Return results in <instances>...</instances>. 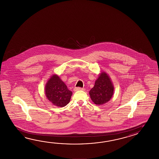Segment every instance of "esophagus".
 Here are the masks:
<instances>
[{
    "mask_svg": "<svg viewBox=\"0 0 159 159\" xmlns=\"http://www.w3.org/2000/svg\"><path fill=\"white\" fill-rule=\"evenodd\" d=\"M84 90H85V89L84 88H75L74 89V91H78V90H83V91H84Z\"/></svg>",
    "mask_w": 159,
    "mask_h": 159,
    "instance_id": "obj_1",
    "label": "esophagus"
}]
</instances>
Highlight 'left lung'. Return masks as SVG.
<instances>
[{"label":"left lung","instance_id":"8db88e82","mask_svg":"<svg viewBox=\"0 0 159 159\" xmlns=\"http://www.w3.org/2000/svg\"><path fill=\"white\" fill-rule=\"evenodd\" d=\"M114 90L111 79L104 71L102 72L95 82L94 86L89 91V94L95 105H103L112 97Z\"/></svg>","mask_w":159,"mask_h":159}]
</instances>
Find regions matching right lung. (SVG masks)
Masks as SVG:
<instances>
[{
    "instance_id": "obj_1",
    "label": "right lung",
    "mask_w": 159,
    "mask_h": 159,
    "mask_svg": "<svg viewBox=\"0 0 159 159\" xmlns=\"http://www.w3.org/2000/svg\"><path fill=\"white\" fill-rule=\"evenodd\" d=\"M45 93L49 101L60 107L68 105L72 95V91L68 89L66 85L57 75H52L47 81Z\"/></svg>"
}]
</instances>
